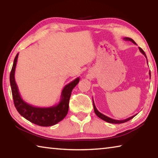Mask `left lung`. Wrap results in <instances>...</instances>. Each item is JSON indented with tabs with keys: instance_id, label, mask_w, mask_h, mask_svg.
Masks as SVG:
<instances>
[{
	"instance_id": "1",
	"label": "left lung",
	"mask_w": 158,
	"mask_h": 158,
	"mask_svg": "<svg viewBox=\"0 0 158 158\" xmlns=\"http://www.w3.org/2000/svg\"><path fill=\"white\" fill-rule=\"evenodd\" d=\"M123 39H124V40H125V41H130V42H132V43L136 44V42L134 41L132 38H130V37H124ZM139 49L140 52L142 53V54H143L144 56H145V57L147 58L146 53H145V52H143V49H141V48H140V47H139ZM147 62H148V60H147ZM149 74H150V77H151V72H150V73H149ZM93 108H94V111H95V114L97 115V116L99 118H101L102 120H103V121H105L106 122L109 123H114V124L123 123L127 122L128 121H130V120H131L132 118H133L135 117V116H131L130 118H126V119H125V120H115V119H113V118H109L108 116H105V115H104V114H102V113H100V112L98 110L97 108H96V106H95V104H94V102H93Z\"/></svg>"
}]
</instances>
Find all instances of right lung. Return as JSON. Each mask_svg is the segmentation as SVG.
I'll use <instances>...</instances> for the list:
<instances>
[{"instance_id": "right-lung-1", "label": "right lung", "mask_w": 158, "mask_h": 158, "mask_svg": "<svg viewBox=\"0 0 158 158\" xmlns=\"http://www.w3.org/2000/svg\"><path fill=\"white\" fill-rule=\"evenodd\" d=\"M19 53L16 56L10 75V81L14 104L17 111L26 119L40 126L49 127L54 125L66 116L69 109V100L72 90L79 81L77 77L74 81L67 84L62 90L60 102L58 105L49 107H37L30 105L21 98L18 86L15 81V73Z\"/></svg>"}]
</instances>
